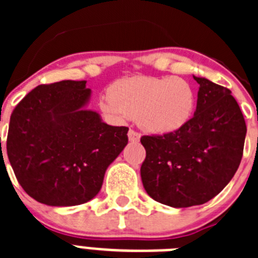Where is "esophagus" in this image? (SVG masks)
Segmentation results:
<instances>
[{"label":"esophagus","instance_id":"obj_1","mask_svg":"<svg viewBox=\"0 0 258 258\" xmlns=\"http://www.w3.org/2000/svg\"><path fill=\"white\" fill-rule=\"evenodd\" d=\"M127 138H129V141H131V142L136 143L141 140V134L138 133V132L129 131L127 132Z\"/></svg>","mask_w":258,"mask_h":258}]
</instances>
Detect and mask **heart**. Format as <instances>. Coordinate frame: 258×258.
I'll return each instance as SVG.
<instances>
[{
    "label": "heart",
    "instance_id": "1",
    "mask_svg": "<svg viewBox=\"0 0 258 258\" xmlns=\"http://www.w3.org/2000/svg\"><path fill=\"white\" fill-rule=\"evenodd\" d=\"M109 94L99 99L104 115L116 121L137 117L143 131L156 136L183 129L197 107L194 86L174 76L125 77L111 85Z\"/></svg>",
    "mask_w": 258,
    "mask_h": 258
}]
</instances>
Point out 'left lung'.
Listing matches in <instances>:
<instances>
[{
  "mask_svg": "<svg viewBox=\"0 0 258 258\" xmlns=\"http://www.w3.org/2000/svg\"><path fill=\"white\" fill-rule=\"evenodd\" d=\"M199 84L197 109L183 129L165 136H145L146 159L141 178L156 202L187 208L213 199L238 170L245 126L238 102L229 89L206 77Z\"/></svg>",
  "mask_w": 258,
  "mask_h": 258,
  "instance_id": "8db88e82",
  "label": "left lung"
}]
</instances>
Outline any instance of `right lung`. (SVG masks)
I'll return each mask as SVG.
<instances>
[{"label": "right lung", "mask_w": 258, "mask_h": 258, "mask_svg": "<svg viewBox=\"0 0 258 258\" xmlns=\"http://www.w3.org/2000/svg\"><path fill=\"white\" fill-rule=\"evenodd\" d=\"M86 81L38 85L11 113L9 161L20 186L38 203L80 206L101 191L109 164L127 145L126 126L88 109Z\"/></svg>", "instance_id": "add662e5"}]
</instances>
